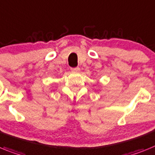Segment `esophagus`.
<instances>
[{"mask_svg":"<svg viewBox=\"0 0 155 155\" xmlns=\"http://www.w3.org/2000/svg\"><path fill=\"white\" fill-rule=\"evenodd\" d=\"M71 70L72 71H75V72H77V71H80V68L79 67H77V68H71Z\"/></svg>","mask_w":155,"mask_h":155,"instance_id":"esophagus-1","label":"esophagus"}]
</instances>
